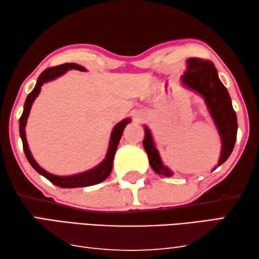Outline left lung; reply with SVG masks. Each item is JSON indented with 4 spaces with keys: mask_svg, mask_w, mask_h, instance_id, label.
<instances>
[{
    "mask_svg": "<svg viewBox=\"0 0 259 259\" xmlns=\"http://www.w3.org/2000/svg\"><path fill=\"white\" fill-rule=\"evenodd\" d=\"M187 70L181 78L182 82L203 96L222 140V152L218 163V166H220L231 155L236 144L238 130L236 112L232 107L231 98L227 88L221 82L211 61L191 58L187 60ZM143 145L153 170L159 176H172V172L162 163L158 150L153 142L152 134L147 126H145Z\"/></svg>",
    "mask_w": 259,
    "mask_h": 259,
    "instance_id": "left-lung-1",
    "label": "left lung"
}]
</instances>
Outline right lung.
I'll return each instance as SVG.
<instances>
[{
  "label": "right lung",
  "mask_w": 259,
  "mask_h": 259,
  "mask_svg": "<svg viewBox=\"0 0 259 259\" xmlns=\"http://www.w3.org/2000/svg\"><path fill=\"white\" fill-rule=\"evenodd\" d=\"M71 69L79 70V71H86V69L81 67V65L76 64V63H64V64L58 65V67H53V68H49V69L44 70V71L40 73V76L38 77V80H37V82H36L35 88L32 89V92L27 96V100L25 102V106H23L22 115L20 117V121H19V131H20V137L22 140L23 152H25L28 162L30 163V165L34 167L35 170L39 173V175L45 177L48 180H50L52 183H53V185L61 187V188L88 187V186L97 185V183L104 181L105 179L110 176V173L112 171V167H113V159H114V155L116 152L117 145H119L121 136H122V134H123L125 125L130 122V119L122 120L114 126V129H113V131H112V135H111L109 150H107L105 159L101 164H98L96 167L92 168V170L79 173V175H74V176L59 177V176L52 175V173H49L48 171H45L44 168H41L38 164L36 163L35 159L32 158L29 147H28L27 139H26V131H25L26 123H27V117H28V115H29L32 103H34L35 98L38 96L41 84H43L44 82H48L50 80H53V79L60 77L61 74H63L64 72H67L68 70H71Z\"/></svg>",
  "instance_id": "1"
}]
</instances>
